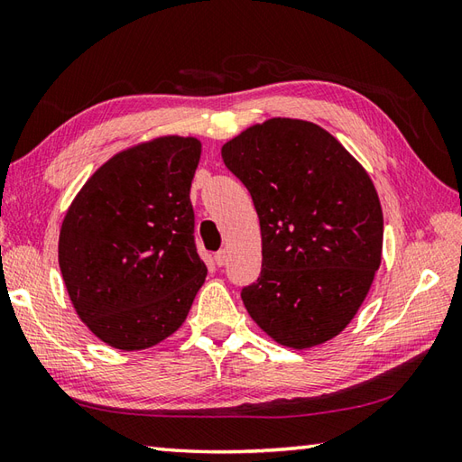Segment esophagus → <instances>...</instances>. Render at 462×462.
I'll return each instance as SVG.
<instances>
[{
  "instance_id": "1",
  "label": "esophagus",
  "mask_w": 462,
  "mask_h": 462,
  "mask_svg": "<svg viewBox=\"0 0 462 462\" xmlns=\"http://www.w3.org/2000/svg\"><path fill=\"white\" fill-rule=\"evenodd\" d=\"M228 256H230L228 248H222V250L216 252V254H214V262H216V266H226V263H228Z\"/></svg>"
}]
</instances>
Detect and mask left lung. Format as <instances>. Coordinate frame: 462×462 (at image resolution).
I'll return each instance as SVG.
<instances>
[{
    "instance_id": "1",
    "label": "left lung",
    "mask_w": 462,
    "mask_h": 462,
    "mask_svg": "<svg viewBox=\"0 0 462 462\" xmlns=\"http://www.w3.org/2000/svg\"><path fill=\"white\" fill-rule=\"evenodd\" d=\"M252 194L262 272L242 301L291 349L333 339L356 318L381 266L383 210L367 171L336 136L300 119H268L222 146Z\"/></svg>"
}]
</instances>
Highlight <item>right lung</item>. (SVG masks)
<instances>
[{
    "instance_id": "add662e5",
    "label": "right lung",
    "mask_w": 462,
    "mask_h": 462,
    "mask_svg": "<svg viewBox=\"0 0 462 462\" xmlns=\"http://www.w3.org/2000/svg\"><path fill=\"white\" fill-rule=\"evenodd\" d=\"M196 136L129 146L77 192L59 232V268L77 316L106 346L154 347L189 316L206 280L194 246Z\"/></svg>"
}]
</instances>
